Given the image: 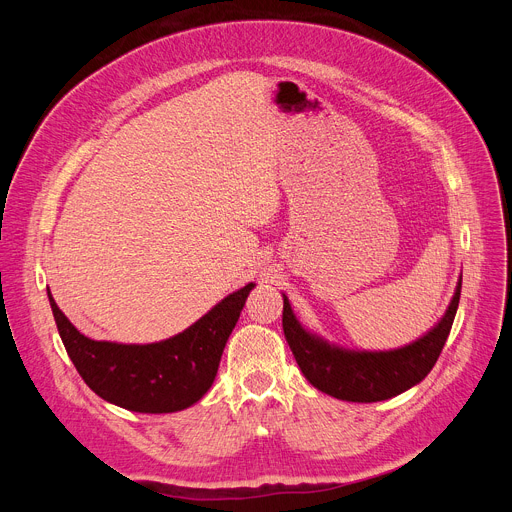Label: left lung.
Returning <instances> with one entry per match:
<instances>
[{"label": "left lung", "instance_id": "left-lung-1", "mask_svg": "<svg viewBox=\"0 0 512 512\" xmlns=\"http://www.w3.org/2000/svg\"><path fill=\"white\" fill-rule=\"evenodd\" d=\"M460 291L462 275L444 316L421 338L401 348L354 350L328 342L300 324L285 294H281L283 334L304 377L318 391L352 403L385 401L405 393L429 375L452 330Z\"/></svg>", "mask_w": 512, "mask_h": 512}]
</instances>
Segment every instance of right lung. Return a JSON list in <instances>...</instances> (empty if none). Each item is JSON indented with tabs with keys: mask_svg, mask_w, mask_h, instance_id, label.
Masks as SVG:
<instances>
[{
	"mask_svg": "<svg viewBox=\"0 0 512 512\" xmlns=\"http://www.w3.org/2000/svg\"><path fill=\"white\" fill-rule=\"evenodd\" d=\"M255 283L233 291L184 332L152 342L121 344L81 334L48 300L62 344L83 381L107 403L137 413H174L200 401Z\"/></svg>",
	"mask_w": 512,
	"mask_h": 512,
	"instance_id": "right-lung-1",
	"label": "right lung"
}]
</instances>
